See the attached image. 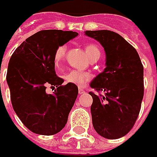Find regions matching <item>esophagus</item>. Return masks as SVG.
Segmentation results:
<instances>
[{
	"mask_svg": "<svg viewBox=\"0 0 157 157\" xmlns=\"http://www.w3.org/2000/svg\"><path fill=\"white\" fill-rule=\"evenodd\" d=\"M85 92H86V91H85V89H84V88H82V87L78 88V93H79V94H84Z\"/></svg>",
	"mask_w": 157,
	"mask_h": 157,
	"instance_id": "esophagus-1",
	"label": "esophagus"
}]
</instances>
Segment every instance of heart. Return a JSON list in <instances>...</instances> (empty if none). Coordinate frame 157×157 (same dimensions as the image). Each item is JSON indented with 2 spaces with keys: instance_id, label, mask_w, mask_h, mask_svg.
<instances>
[{
  "instance_id": "obj_1",
  "label": "heart",
  "mask_w": 157,
  "mask_h": 157,
  "mask_svg": "<svg viewBox=\"0 0 157 157\" xmlns=\"http://www.w3.org/2000/svg\"><path fill=\"white\" fill-rule=\"evenodd\" d=\"M66 51H67V46L65 44L58 46L57 50L55 51L53 60H54V63L57 67H58L63 62ZM86 52L89 59H92L94 57H100V49L95 44H89L87 45H86ZM89 79H90V74H88L86 72L77 71V70H72L64 75V80L67 83L74 84L76 86H83Z\"/></svg>"
}]
</instances>
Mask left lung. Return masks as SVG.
<instances>
[{"instance_id":"left-lung-1","label":"left lung","mask_w":157,"mask_h":157,"mask_svg":"<svg viewBox=\"0 0 157 157\" xmlns=\"http://www.w3.org/2000/svg\"><path fill=\"white\" fill-rule=\"evenodd\" d=\"M104 48L105 68L90 83L104 95L93 97L91 113L95 131L106 139L126 136L134 127L142 105L143 66L136 50L121 36L110 30H86Z\"/></svg>"}]
</instances>
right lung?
I'll return each mask as SVG.
<instances>
[{
  "label": "right lung",
  "instance_id": "right-lung-1",
  "mask_svg": "<svg viewBox=\"0 0 157 157\" xmlns=\"http://www.w3.org/2000/svg\"><path fill=\"white\" fill-rule=\"evenodd\" d=\"M78 34L57 29L41 30L28 37L10 57L7 83L15 113L35 134L52 136L63 129L78 94V86L57 77L53 60L58 46ZM47 85L57 87L52 94Z\"/></svg>",
  "mask_w": 157,
  "mask_h": 157
}]
</instances>
